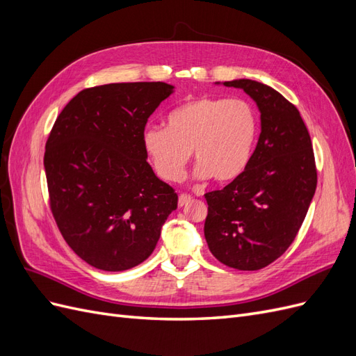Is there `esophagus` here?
<instances>
[{"instance_id":"obj_1","label":"esophagus","mask_w":356,"mask_h":356,"mask_svg":"<svg viewBox=\"0 0 356 356\" xmlns=\"http://www.w3.org/2000/svg\"><path fill=\"white\" fill-rule=\"evenodd\" d=\"M190 200H191V196L190 195H184V193H182V195H179V197H178V207H184V204L187 202H190Z\"/></svg>"}]
</instances>
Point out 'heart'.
Wrapping results in <instances>:
<instances>
[{"label": "heart", "instance_id": "heart-1", "mask_svg": "<svg viewBox=\"0 0 356 356\" xmlns=\"http://www.w3.org/2000/svg\"><path fill=\"white\" fill-rule=\"evenodd\" d=\"M257 131L255 110L246 101L197 96L168 114V127L147 126L143 145L160 179L179 181L191 152L196 179L225 184L250 163Z\"/></svg>", "mask_w": 356, "mask_h": 356}]
</instances>
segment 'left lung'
<instances>
[{
  "label": "left lung",
  "instance_id": "obj_1",
  "mask_svg": "<svg viewBox=\"0 0 356 356\" xmlns=\"http://www.w3.org/2000/svg\"><path fill=\"white\" fill-rule=\"evenodd\" d=\"M261 113V134L250 163L221 190L204 195V239L217 260L260 270L281 257L303 224L318 174L310 135L294 104L268 86L241 79Z\"/></svg>",
  "mask_w": 356,
  "mask_h": 356
}]
</instances>
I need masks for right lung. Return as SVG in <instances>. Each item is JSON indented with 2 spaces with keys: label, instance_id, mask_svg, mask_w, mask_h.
<instances>
[{
  "label": "right lung",
  "instance_id": "right-lung-1",
  "mask_svg": "<svg viewBox=\"0 0 356 356\" xmlns=\"http://www.w3.org/2000/svg\"><path fill=\"white\" fill-rule=\"evenodd\" d=\"M161 81L84 89L58 115L46 143L50 211L71 250L105 272L152 255L178 195L148 165L143 132L172 93Z\"/></svg>",
  "mask_w": 356,
  "mask_h": 356
}]
</instances>
